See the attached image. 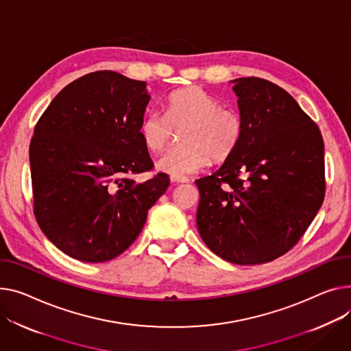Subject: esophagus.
<instances>
[{"label":"esophagus","instance_id":"34e87169","mask_svg":"<svg viewBox=\"0 0 351 351\" xmlns=\"http://www.w3.org/2000/svg\"><path fill=\"white\" fill-rule=\"evenodd\" d=\"M171 180L173 183H184V182H189V178L188 176H183V175H172Z\"/></svg>","mask_w":351,"mask_h":351}]
</instances>
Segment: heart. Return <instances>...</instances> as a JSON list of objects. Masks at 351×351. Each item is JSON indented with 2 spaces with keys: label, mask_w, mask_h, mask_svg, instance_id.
I'll list each match as a JSON object with an SVG mask.
<instances>
[{
  "label": "heart",
  "mask_w": 351,
  "mask_h": 351,
  "mask_svg": "<svg viewBox=\"0 0 351 351\" xmlns=\"http://www.w3.org/2000/svg\"><path fill=\"white\" fill-rule=\"evenodd\" d=\"M180 147L169 149L158 160V169L169 175L193 173L212 163H221L234 152L243 136L240 114L221 107L212 93L189 86L167 100V111H148L139 124V136L145 148L159 154L171 143L173 130H180Z\"/></svg>",
  "instance_id": "b5f03b06"
}]
</instances>
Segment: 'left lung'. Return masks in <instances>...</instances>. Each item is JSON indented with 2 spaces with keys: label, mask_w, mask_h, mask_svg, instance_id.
<instances>
[{
  "label": "left lung",
  "mask_w": 351,
  "mask_h": 351,
  "mask_svg": "<svg viewBox=\"0 0 351 351\" xmlns=\"http://www.w3.org/2000/svg\"><path fill=\"white\" fill-rule=\"evenodd\" d=\"M243 136L213 175L196 180L197 228L223 260L264 264L305 234L326 193L324 144L319 127L282 87L241 77Z\"/></svg>",
  "instance_id": "1"
}]
</instances>
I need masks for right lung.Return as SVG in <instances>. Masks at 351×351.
<instances>
[{
    "instance_id": "1",
    "label": "right lung",
    "mask_w": 351,
    "mask_h": 351,
    "mask_svg": "<svg viewBox=\"0 0 351 351\" xmlns=\"http://www.w3.org/2000/svg\"><path fill=\"white\" fill-rule=\"evenodd\" d=\"M148 103L145 82L100 70L62 88L35 125L34 215L75 260L106 263L124 252L168 189L167 173L132 179L154 168L138 131Z\"/></svg>"
}]
</instances>
